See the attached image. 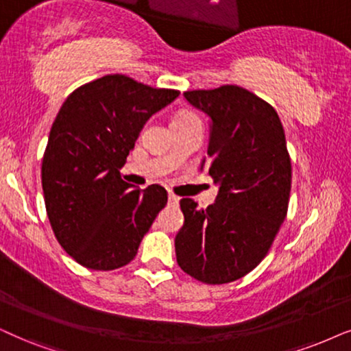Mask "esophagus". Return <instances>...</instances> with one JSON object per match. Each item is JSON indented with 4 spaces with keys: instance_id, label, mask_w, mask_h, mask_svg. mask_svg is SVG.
I'll return each instance as SVG.
<instances>
[{
    "instance_id": "1",
    "label": "esophagus",
    "mask_w": 351,
    "mask_h": 351,
    "mask_svg": "<svg viewBox=\"0 0 351 351\" xmlns=\"http://www.w3.org/2000/svg\"><path fill=\"white\" fill-rule=\"evenodd\" d=\"M167 199H169V204H177V203H179V197H176L174 193H169V197H167Z\"/></svg>"
}]
</instances>
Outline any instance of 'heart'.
<instances>
[{"instance_id":"obj_1","label":"heart","mask_w":351,"mask_h":351,"mask_svg":"<svg viewBox=\"0 0 351 351\" xmlns=\"http://www.w3.org/2000/svg\"><path fill=\"white\" fill-rule=\"evenodd\" d=\"M186 119H197V117H195L193 114H190V112H182V114L177 116L172 122H176V121H186Z\"/></svg>"}]
</instances>
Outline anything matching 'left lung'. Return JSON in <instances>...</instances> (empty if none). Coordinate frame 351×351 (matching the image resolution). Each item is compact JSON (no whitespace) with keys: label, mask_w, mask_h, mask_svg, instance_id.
Wrapping results in <instances>:
<instances>
[{"label":"left lung","mask_w":351,"mask_h":351,"mask_svg":"<svg viewBox=\"0 0 351 351\" xmlns=\"http://www.w3.org/2000/svg\"><path fill=\"white\" fill-rule=\"evenodd\" d=\"M184 97L211 117L206 165L219 192L206 209L180 199L185 221L176 237L177 263L203 284H229L265 259L287 216L292 162L284 127L269 103L242 86Z\"/></svg>","instance_id":"1"}]
</instances>
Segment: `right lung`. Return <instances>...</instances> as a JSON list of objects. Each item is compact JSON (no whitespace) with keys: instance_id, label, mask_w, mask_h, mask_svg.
Masks as SVG:
<instances>
[{"instance_id":"add662e5","label":"right lung","mask_w":351,"mask_h":351,"mask_svg":"<svg viewBox=\"0 0 351 351\" xmlns=\"http://www.w3.org/2000/svg\"><path fill=\"white\" fill-rule=\"evenodd\" d=\"M179 95L111 74L62 103L43 154L42 186L54 237L79 265L95 271L129 265L166 206L161 185L134 190L121 167L145 122Z\"/></svg>"}]
</instances>
